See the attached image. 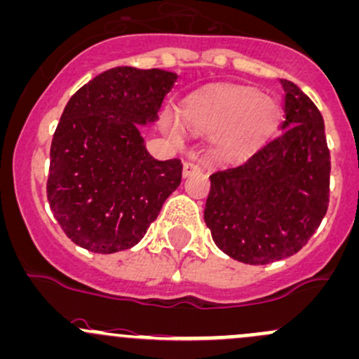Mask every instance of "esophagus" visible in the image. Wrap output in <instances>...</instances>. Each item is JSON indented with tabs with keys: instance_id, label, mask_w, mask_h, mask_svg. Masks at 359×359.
Here are the masks:
<instances>
[{
	"instance_id": "34e87169",
	"label": "esophagus",
	"mask_w": 359,
	"mask_h": 359,
	"mask_svg": "<svg viewBox=\"0 0 359 359\" xmlns=\"http://www.w3.org/2000/svg\"><path fill=\"white\" fill-rule=\"evenodd\" d=\"M196 172H201L199 165L192 163V161H186V163H184V177H189V175H192V173H196Z\"/></svg>"
}]
</instances>
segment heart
I'll return each mask as SVG.
<instances>
[{"label": "heart", "instance_id": "b5f03b06", "mask_svg": "<svg viewBox=\"0 0 359 359\" xmlns=\"http://www.w3.org/2000/svg\"><path fill=\"white\" fill-rule=\"evenodd\" d=\"M278 104L256 89L229 88L206 94L187 108L192 129L219 132L217 146L227 156H241L263 141L278 122ZM168 135L180 139L177 122H165Z\"/></svg>", "mask_w": 359, "mask_h": 359}]
</instances>
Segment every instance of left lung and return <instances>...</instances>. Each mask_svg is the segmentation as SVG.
<instances>
[{
	"mask_svg": "<svg viewBox=\"0 0 359 359\" xmlns=\"http://www.w3.org/2000/svg\"><path fill=\"white\" fill-rule=\"evenodd\" d=\"M284 88L280 134L241 163L211 173L205 222L237 262L266 265L296 255L329 208L330 153L322 113L294 82Z\"/></svg>",
	"mask_w": 359,
	"mask_h": 359,
	"instance_id": "1",
	"label": "left lung"
}]
</instances>
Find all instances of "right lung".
Returning <instances> with one entry per match:
<instances>
[{
  "instance_id": "1",
  "label": "right lung",
  "mask_w": 359,
  "mask_h": 359,
  "mask_svg": "<svg viewBox=\"0 0 359 359\" xmlns=\"http://www.w3.org/2000/svg\"><path fill=\"white\" fill-rule=\"evenodd\" d=\"M179 75L115 67L82 86L53 135L48 201L77 246L101 255L130 249L180 186V160L148 153L141 126L156 122Z\"/></svg>"
}]
</instances>
